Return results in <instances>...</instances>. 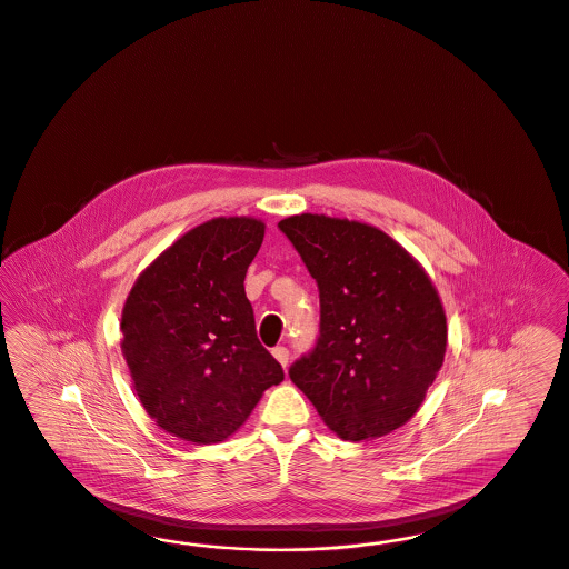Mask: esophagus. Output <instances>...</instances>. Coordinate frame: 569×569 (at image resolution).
I'll use <instances>...</instances> for the list:
<instances>
[{
    "label": "esophagus",
    "instance_id": "34e87169",
    "mask_svg": "<svg viewBox=\"0 0 569 569\" xmlns=\"http://www.w3.org/2000/svg\"><path fill=\"white\" fill-rule=\"evenodd\" d=\"M273 357L286 368L288 366V359H290V351L286 347H274Z\"/></svg>",
    "mask_w": 569,
    "mask_h": 569
}]
</instances>
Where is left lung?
<instances>
[{
    "mask_svg": "<svg viewBox=\"0 0 569 569\" xmlns=\"http://www.w3.org/2000/svg\"><path fill=\"white\" fill-rule=\"evenodd\" d=\"M319 288V338L290 378L330 431L370 441L418 412L443 366L446 311L431 277L372 224L296 214L279 222Z\"/></svg>",
    "mask_w": 569,
    "mask_h": 569,
    "instance_id": "obj_1",
    "label": "left lung"
}]
</instances>
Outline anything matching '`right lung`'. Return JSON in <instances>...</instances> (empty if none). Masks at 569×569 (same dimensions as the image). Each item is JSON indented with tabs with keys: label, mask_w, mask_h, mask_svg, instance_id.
Instances as JSON below:
<instances>
[{
	"label": "right lung",
	"mask_w": 569,
	"mask_h": 569,
	"mask_svg": "<svg viewBox=\"0 0 569 569\" xmlns=\"http://www.w3.org/2000/svg\"><path fill=\"white\" fill-rule=\"evenodd\" d=\"M262 239L252 216L199 224L138 274L121 311V353L142 408L196 446L231 437L283 380L243 288Z\"/></svg>",
	"instance_id": "obj_1"
}]
</instances>
